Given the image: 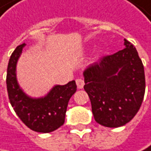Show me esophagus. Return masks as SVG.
<instances>
[{"instance_id":"34e87169","label":"esophagus","mask_w":151,"mask_h":151,"mask_svg":"<svg viewBox=\"0 0 151 151\" xmlns=\"http://www.w3.org/2000/svg\"><path fill=\"white\" fill-rule=\"evenodd\" d=\"M76 84H77V87H78V88H80V89H81L83 87H84V81L82 80V79H77L76 80Z\"/></svg>"}]
</instances>
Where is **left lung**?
I'll return each instance as SVG.
<instances>
[{
  "label": "left lung",
  "mask_w": 151,
  "mask_h": 151,
  "mask_svg": "<svg viewBox=\"0 0 151 151\" xmlns=\"http://www.w3.org/2000/svg\"><path fill=\"white\" fill-rule=\"evenodd\" d=\"M124 49L105 56L83 72L84 89L99 124L117 128L135 116L145 93L144 67L134 45L124 39Z\"/></svg>",
  "instance_id": "left-lung-1"
}]
</instances>
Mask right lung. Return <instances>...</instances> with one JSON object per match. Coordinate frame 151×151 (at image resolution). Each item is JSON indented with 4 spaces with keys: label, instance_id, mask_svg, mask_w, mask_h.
Listing matches in <instances>:
<instances>
[{
    "label": "right lung",
    "instance_id": "right-lung-1",
    "mask_svg": "<svg viewBox=\"0 0 151 151\" xmlns=\"http://www.w3.org/2000/svg\"><path fill=\"white\" fill-rule=\"evenodd\" d=\"M22 44L14 50L9 58L7 69V90L9 99L19 119L31 130L46 133L55 131L64 124L68 103L76 92L75 81L65 85H55L41 98H31L20 88L16 68L22 49Z\"/></svg>",
    "mask_w": 151,
    "mask_h": 151
}]
</instances>
